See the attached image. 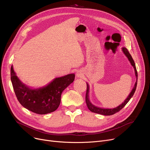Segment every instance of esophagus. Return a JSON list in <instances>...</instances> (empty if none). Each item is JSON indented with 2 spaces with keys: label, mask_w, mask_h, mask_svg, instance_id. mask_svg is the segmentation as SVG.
<instances>
[{
  "label": "esophagus",
  "mask_w": 150,
  "mask_h": 150,
  "mask_svg": "<svg viewBox=\"0 0 150 150\" xmlns=\"http://www.w3.org/2000/svg\"><path fill=\"white\" fill-rule=\"evenodd\" d=\"M76 76H77L78 78H81L84 76L83 73L81 72V71H78V72H76Z\"/></svg>",
  "instance_id": "1"
}]
</instances>
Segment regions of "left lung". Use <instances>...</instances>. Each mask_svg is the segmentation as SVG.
Here are the masks:
<instances>
[{
	"label": "left lung",
	"mask_w": 150,
	"mask_h": 150,
	"mask_svg": "<svg viewBox=\"0 0 150 150\" xmlns=\"http://www.w3.org/2000/svg\"><path fill=\"white\" fill-rule=\"evenodd\" d=\"M122 51L124 53V54L126 55V57L128 58V60L130 61L131 64L133 66L134 69L135 75H136V78H137L135 84H134V86L132 90L131 91V93H129V96L127 98V99H126L124 101L123 103H122V104L120 105L119 106H117V107H116L115 108H113V109H105V108H101L97 107V106H94L93 105H92L91 103V102L89 100V84L88 83H86V84H87V91H86V104H87L88 109L92 112L101 114V115H113V114H115L116 112L120 111V110L128 103V102L132 98V97L134 95V92L136 91V87H137V70H136L135 62H134V60H133V59L131 57V55L129 53L127 49H126L125 47H123Z\"/></svg>",
	"instance_id": "1"
}]
</instances>
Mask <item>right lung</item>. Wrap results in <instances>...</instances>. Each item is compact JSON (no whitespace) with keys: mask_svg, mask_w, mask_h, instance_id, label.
I'll return each mask as SVG.
<instances>
[{"mask_svg":"<svg viewBox=\"0 0 150 150\" xmlns=\"http://www.w3.org/2000/svg\"><path fill=\"white\" fill-rule=\"evenodd\" d=\"M75 74L56 78L48 85L39 89H31L23 84L11 67V80L18 101L25 108L38 114L56 111L61 103L62 92L73 83Z\"/></svg>","mask_w":150,"mask_h":150,"instance_id":"right-lung-1","label":"right lung"}]
</instances>
